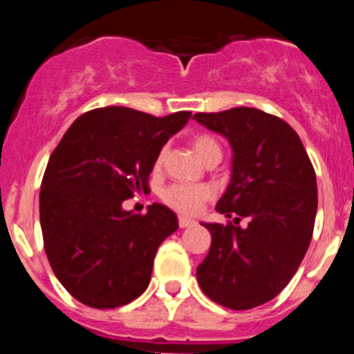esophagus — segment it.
Here are the masks:
<instances>
[{"label":"esophagus","mask_w":354,"mask_h":354,"mask_svg":"<svg viewBox=\"0 0 354 354\" xmlns=\"http://www.w3.org/2000/svg\"><path fill=\"white\" fill-rule=\"evenodd\" d=\"M195 225V220H189L186 216H179V227L186 228V227H193Z\"/></svg>","instance_id":"34e87169"}]
</instances>
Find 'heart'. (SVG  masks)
Returning <instances> with one entry per match:
<instances>
[{"label": "heart", "instance_id": "obj_1", "mask_svg": "<svg viewBox=\"0 0 354 354\" xmlns=\"http://www.w3.org/2000/svg\"><path fill=\"white\" fill-rule=\"evenodd\" d=\"M192 145L198 158L202 161L212 154H221L220 145L212 136L209 134H196L193 136ZM165 158V150H161L156 158V167H159ZM212 196V189L209 186H187V184H174V186L167 187L162 192V202L170 205L174 211L183 212V214H195L200 211V207L204 205Z\"/></svg>", "mask_w": 354, "mask_h": 354}]
</instances>
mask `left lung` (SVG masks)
I'll list each match as a JSON object with an SVG mask.
<instances>
[{"mask_svg":"<svg viewBox=\"0 0 354 354\" xmlns=\"http://www.w3.org/2000/svg\"><path fill=\"white\" fill-rule=\"evenodd\" d=\"M232 147V177L216 211L234 223H202L212 241L196 268L207 298L232 310L268 303L298 271L314 232L317 183L296 131L257 108L193 115ZM241 217L249 227L236 225Z\"/></svg>","mask_w":354,"mask_h":354,"instance_id":"left-lung-1","label":"left lung"}]
</instances>
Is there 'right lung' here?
Segmentation results:
<instances>
[{"instance_id": "obj_1", "label": "right lung", "mask_w": 354, "mask_h": 354, "mask_svg": "<svg viewBox=\"0 0 354 354\" xmlns=\"http://www.w3.org/2000/svg\"><path fill=\"white\" fill-rule=\"evenodd\" d=\"M189 117L92 109L49 158L40 186L44 248L56 278L83 305L117 308L149 287L159 245L179 228L177 216L162 204L143 216L122 204L149 192L156 158Z\"/></svg>"}]
</instances>
